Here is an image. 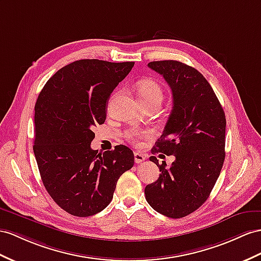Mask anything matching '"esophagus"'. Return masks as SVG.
Returning a JSON list of instances; mask_svg holds the SVG:
<instances>
[{
	"instance_id": "34e87169",
	"label": "esophagus",
	"mask_w": 261,
	"mask_h": 261,
	"mask_svg": "<svg viewBox=\"0 0 261 261\" xmlns=\"http://www.w3.org/2000/svg\"><path fill=\"white\" fill-rule=\"evenodd\" d=\"M145 160V155L144 154H142V153H139V152H136L135 153V161H136V163H141V162H143Z\"/></svg>"
}]
</instances>
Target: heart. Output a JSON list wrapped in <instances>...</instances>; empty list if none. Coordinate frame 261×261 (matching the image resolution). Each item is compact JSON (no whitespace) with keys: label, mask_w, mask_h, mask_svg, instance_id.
Segmentation results:
<instances>
[{"label":"heart","mask_w":261,"mask_h":261,"mask_svg":"<svg viewBox=\"0 0 261 261\" xmlns=\"http://www.w3.org/2000/svg\"><path fill=\"white\" fill-rule=\"evenodd\" d=\"M138 95L140 100L148 101L152 99H162L163 91L155 80L153 79H141L137 85ZM153 135V130L151 129H135L130 130L125 133V138L131 142L138 143L140 140L144 138H149Z\"/></svg>","instance_id":"1"}]
</instances>
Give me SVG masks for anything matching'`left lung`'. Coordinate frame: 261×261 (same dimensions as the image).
<instances>
[{
	"label": "left lung",
	"instance_id": "1",
	"mask_svg": "<svg viewBox=\"0 0 261 261\" xmlns=\"http://www.w3.org/2000/svg\"><path fill=\"white\" fill-rule=\"evenodd\" d=\"M162 75L173 96V109L153 153L174 155L170 169H160L156 182L145 186L153 210L171 218L195 212L208 198L225 160L226 118L223 107L205 77L177 61L148 64Z\"/></svg>",
	"mask_w": 261,
	"mask_h": 261
}]
</instances>
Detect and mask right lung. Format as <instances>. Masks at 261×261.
Here are the masks:
<instances>
[{
	"mask_svg": "<svg viewBox=\"0 0 261 261\" xmlns=\"http://www.w3.org/2000/svg\"><path fill=\"white\" fill-rule=\"evenodd\" d=\"M135 66L80 59L53 75L35 105L34 154L46 191L73 216L87 217L109 205L119 177L135 164L125 145L90 148L93 128L106 120L111 92Z\"/></svg>",
	"mask_w": 261,
	"mask_h": 261,
	"instance_id": "add662e5",
	"label": "right lung"
}]
</instances>
